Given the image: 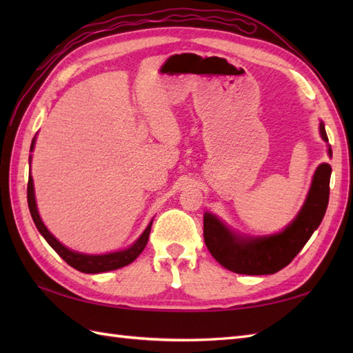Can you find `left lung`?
<instances>
[{
    "mask_svg": "<svg viewBox=\"0 0 353 353\" xmlns=\"http://www.w3.org/2000/svg\"><path fill=\"white\" fill-rule=\"evenodd\" d=\"M320 134L327 142L323 123H320ZM327 153L332 156L331 147ZM331 172L329 163L319 165L301 212L279 234L254 238L236 235L215 215L206 212L203 238L208 250L224 268L238 274L277 273L294 259L323 220L329 201Z\"/></svg>",
    "mask_w": 353,
    "mask_h": 353,
    "instance_id": "obj_1",
    "label": "left lung"
}]
</instances>
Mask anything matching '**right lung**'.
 I'll list each match as a JSON object with an SVG mask.
<instances>
[{
    "label": "right lung",
    "mask_w": 353,
    "mask_h": 353,
    "mask_svg": "<svg viewBox=\"0 0 353 353\" xmlns=\"http://www.w3.org/2000/svg\"><path fill=\"white\" fill-rule=\"evenodd\" d=\"M33 148H34V138L32 141L30 152H33ZM30 163H32V154H30ZM27 201H28L30 214H32V219L36 224L37 230L41 232V235L47 239V243L59 253V256H61L66 262V264L71 265L72 268L79 270V272H81V273H89V274L104 273V272H110V270H117V268H121L124 265H129L130 262L137 259L142 253V250L145 249L150 230H152L153 221H150L147 229L142 232V235L129 247V249H125V250L112 252V253H106V254H85V253L72 252L68 249V247H65L62 243H59L57 239L51 235V232L45 228L43 221L41 220L39 212H37V206H36L34 186H33L32 174H30V177H28V185H27Z\"/></svg>",
    "instance_id": "add662e5"
}]
</instances>
